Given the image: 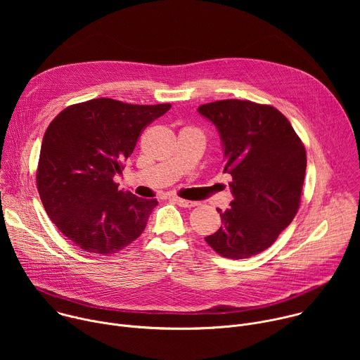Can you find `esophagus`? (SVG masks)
Masks as SVG:
<instances>
[{"mask_svg": "<svg viewBox=\"0 0 360 360\" xmlns=\"http://www.w3.org/2000/svg\"><path fill=\"white\" fill-rule=\"evenodd\" d=\"M176 205H179V207L182 208H193L198 205V202H192V200H186V199H182V198H178V196H172L171 198Z\"/></svg>", "mask_w": 360, "mask_h": 360, "instance_id": "obj_1", "label": "esophagus"}]
</instances>
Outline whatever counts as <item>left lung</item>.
I'll return each mask as SVG.
<instances>
[{"label":"left lung","instance_id":"1","mask_svg":"<svg viewBox=\"0 0 360 360\" xmlns=\"http://www.w3.org/2000/svg\"><path fill=\"white\" fill-rule=\"evenodd\" d=\"M198 112L219 132L233 200L218 210L222 226L205 238L221 256L245 259L268 249L293 221L306 171V152L276 108L224 99Z\"/></svg>","mask_w":360,"mask_h":360}]
</instances>
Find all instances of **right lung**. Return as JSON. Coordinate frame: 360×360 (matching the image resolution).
<instances>
[{
    "label": "right lung",
    "instance_id": "right-lung-1",
    "mask_svg": "<svg viewBox=\"0 0 360 360\" xmlns=\"http://www.w3.org/2000/svg\"><path fill=\"white\" fill-rule=\"evenodd\" d=\"M169 104L132 105L96 98L60 112L45 131L37 188L49 219L78 248L112 255L145 229L157 199L118 189L142 129Z\"/></svg>",
    "mask_w": 360,
    "mask_h": 360
}]
</instances>
